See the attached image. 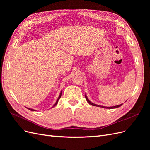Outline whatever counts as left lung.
<instances>
[{
	"label": "left lung",
	"mask_w": 150,
	"mask_h": 150,
	"mask_svg": "<svg viewBox=\"0 0 150 150\" xmlns=\"http://www.w3.org/2000/svg\"><path fill=\"white\" fill-rule=\"evenodd\" d=\"M85 98H86V101H88V103L89 104H91L92 106H98V107H101V108H106V109H113V108H118V107H120V106H122V104H119V105L115 106H111V107H106V106H99V105H98V104H94V103H91V101L89 100L88 98V97H87V96H86V94H85Z\"/></svg>",
	"instance_id": "1"
}]
</instances>
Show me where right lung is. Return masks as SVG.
I'll use <instances>...</instances> for the list:
<instances>
[{
    "label": "right lung",
    "mask_w": 150,
    "mask_h": 150,
    "mask_svg": "<svg viewBox=\"0 0 150 150\" xmlns=\"http://www.w3.org/2000/svg\"><path fill=\"white\" fill-rule=\"evenodd\" d=\"M61 94H62V91H61V93H60V94H59V97H58V98H57V101H56V103L55 104H54V105L52 106V108L53 107H54V106H55L56 105V104H57V103H58V101H59V99H60V98H61ZM28 110H30V111H34V110H33V109H30V108H28Z\"/></svg>",
    "instance_id": "add662e5"
}]
</instances>
